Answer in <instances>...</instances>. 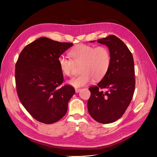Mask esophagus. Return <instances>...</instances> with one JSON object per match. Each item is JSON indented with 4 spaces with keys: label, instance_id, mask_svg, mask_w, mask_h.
Listing matches in <instances>:
<instances>
[{
    "label": "esophagus",
    "instance_id": "obj_1",
    "mask_svg": "<svg viewBox=\"0 0 157 157\" xmlns=\"http://www.w3.org/2000/svg\"><path fill=\"white\" fill-rule=\"evenodd\" d=\"M81 90V89H75V92H76V93H79Z\"/></svg>",
    "mask_w": 157,
    "mask_h": 157
}]
</instances>
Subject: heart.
<instances>
[{
  "label": "heart",
  "mask_w": 157,
  "mask_h": 157,
  "mask_svg": "<svg viewBox=\"0 0 157 157\" xmlns=\"http://www.w3.org/2000/svg\"><path fill=\"white\" fill-rule=\"evenodd\" d=\"M70 59L64 56L58 58V64L61 73L71 76L75 65L81 64V75L68 81L75 87H80L91 83L93 79H101L107 73L110 64V54L107 47L104 45L94 47L79 44L69 52Z\"/></svg>",
  "instance_id": "b5f03b06"
}]
</instances>
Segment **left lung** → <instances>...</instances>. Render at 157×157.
Segmentation results:
<instances>
[{
    "mask_svg": "<svg viewBox=\"0 0 157 157\" xmlns=\"http://www.w3.org/2000/svg\"><path fill=\"white\" fill-rule=\"evenodd\" d=\"M98 42L109 48L110 64L98 85L89 88L87 109L97 122L110 124L123 116L132 101L136 85L134 62L129 49L116 36L110 35Z\"/></svg>",
    "mask_w": 157,
    "mask_h": 157,
    "instance_id": "left-lung-1",
    "label": "left lung"
}]
</instances>
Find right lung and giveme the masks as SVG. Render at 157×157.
Listing matches in <instances>:
<instances>
[{"label": "right lung", "mask_w": 157, "mask_h": 157, "mask_svg": "<svg viewBox=\"0 0 157 157\" xmlns=\"http://www.w3.org/2000/svg\"><path fill=\"white\" fill-rule=\"evenodd\" d=\"M73 45L41 37L27 45L15 64V83L18 98L36 121L51 124L66 113L68 102L75 94L63 82L58 58Z\"/></svg>", "instance_id": "add662e5"}]
</instances>
